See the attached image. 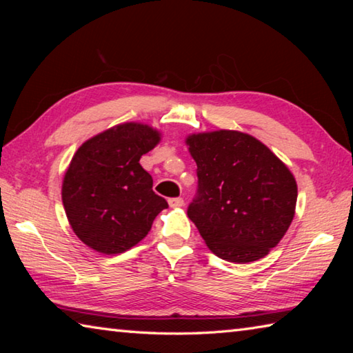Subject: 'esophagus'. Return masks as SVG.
I'll use <instances>...</instances> for the list:
<instances>
[{"mask_svg":"<svg viewBox=\"0 0 353 353\" xmlns=\"http://www.w3.org/2000/svg\"><path fill=\"white\" fill-rule=\"evenodd\" d=\"M168 204L172 208H179L183 205V199L182 198H171V199H168Z\"/></svg>","mask_w":353,"mask_h":353,"instance_id":"esophagus-1","label":"esophagus"}]
</instances>
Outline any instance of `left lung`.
Here are the masks:
<instances>
[{"instance_id":"8db88e82","label":"left lung","mask_w":353,"mask_h":353,"mask_svg":"<svg viewBox=\"0 0 353 353\" xmlns=\"http://www.w3.org/2000/svg\"><path fill=\"white\" fill-rule=\"evenodd\" d=\"M185 145L199 179L188 218L208 249L240 265L266 256L296 213L297 183L288 166L240 130L190 134Z\"/></svg>"}]
</instances>
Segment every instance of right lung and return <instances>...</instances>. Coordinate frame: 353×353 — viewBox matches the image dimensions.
<instances>
[{
    "instance_id": "add662e5",
    "label": "right lung",
    "mask_w": 353,
    "mask_h": 353,
    "mask_svg": "<svg viewBox=\"0 0 353 353\" xmlns=\"http://www.w3.org/2000/svg\"><path fill=\"white\" fill-rule=\"evenodd\" d=\"M160 130L121 123L83 141L62 182V202L79 240L104 255L123 254L151 230L168 202L152 191L143 154L159 145Z\"/></svg>"
}]
</instances>
